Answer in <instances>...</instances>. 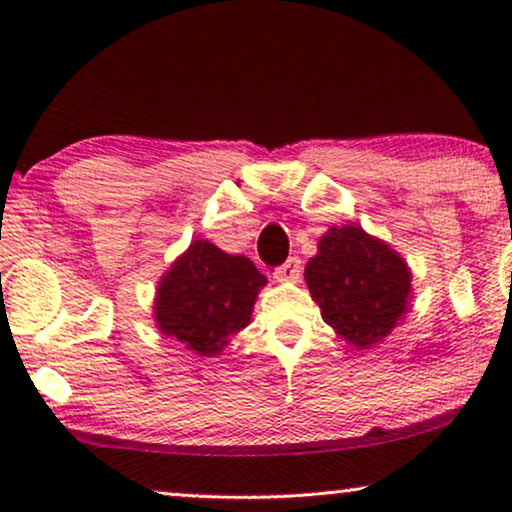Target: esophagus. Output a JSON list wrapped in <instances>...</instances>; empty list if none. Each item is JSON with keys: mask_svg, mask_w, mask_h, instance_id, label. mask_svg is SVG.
<instances>
[{"mask_svg": "<svg viewBox=\"0 0 512 512\" xmlns=\"http://www.w3.org/2000/svg\"><path fill=\"white\" fill-rule=\"evenodd\" d=\"M300 272H303V261L298 256H291L289 261L275 268V277L282 279V282H298Z\"/></svg>", "mask_w": 512, "mask_h": 512, "instance_id": "obj_1", "label": "esophagus"}]
</instances>
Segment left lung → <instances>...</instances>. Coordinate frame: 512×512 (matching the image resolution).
Returning a JSON list of instances; mask_svg holds the SVG:
<instances>
[{"label": "left lung", "instance_id": "left-lung-1", "mask_svg": "<svg viewBox=\"0 0 512 512\" xmlns=\"http://www.w3.org/2000/svg\"><path fill=\"white\" fill-rule=\"evenodd\" d=\"M305 282L326 324L361 349L389 335L408 310V265L356 226L331 228L321 237Z\"/></svg>", "mask_w": 512, "mask_h": 512}]
</instances>
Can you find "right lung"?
Masks as SVG:
<instances>
[{
  "label": "right lung",
  "instance_id": "right-lung-1",
  "mask_svg": "<svg viewBox=\"0 0 512 512\" xmlns=\"http://www.w3.org/2000/svg\"><path fill=\"white\" fill-rule=\"evenodd\" d=\"M263 284L265 277L249 258L195 240L158 286V328L200 356L219 354L230 335L249 324Z\"/></svg>",
  "mask_w": 512,
  "mask_h": 512
}]
</instances>
